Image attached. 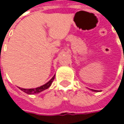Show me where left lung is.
<instances>
[{
	"mask_svg": "<svg viewBox=\"0 0 124 124\" xmlns=\"http://www.w3.org/2000/svg\"><path fill=\"white\" fill-rule=\"evenodd\" d=\"M92 91H93V92H99V91H97V90H94V89H92Z\"/></svg>",
	"mask_w": 124,
	"mask_h": 124,
	"instance_id": "1",
	"label": "left lung"
}]
</instances>
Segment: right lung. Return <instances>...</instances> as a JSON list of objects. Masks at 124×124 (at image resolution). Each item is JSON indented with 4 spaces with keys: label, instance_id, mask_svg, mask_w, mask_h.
<instances>
[{
    "label": "right lung",
    "instance_id": "right-lung-1",
    "mask_svg": "<svg viewBox=\"0 0 124 124\" xmlns=\"http://www.w3.org/2000/svg\"><path fill=\"white\" fill-rule=\"evenodd\" d=\"M54 77H55V75L53 76V77L47 83H46L45 85H42V86H39V87H37V88H35V89H23V88H20V87H19V89H20V90H22L23 92H24L25 93L28 94H38L39 92H42V91H44V90L48 89V88L51 85H52V82H53V80H54Z\"/></svg>",
    "mask_w": 124,
    "mask_h": 124
}]
</instances>
